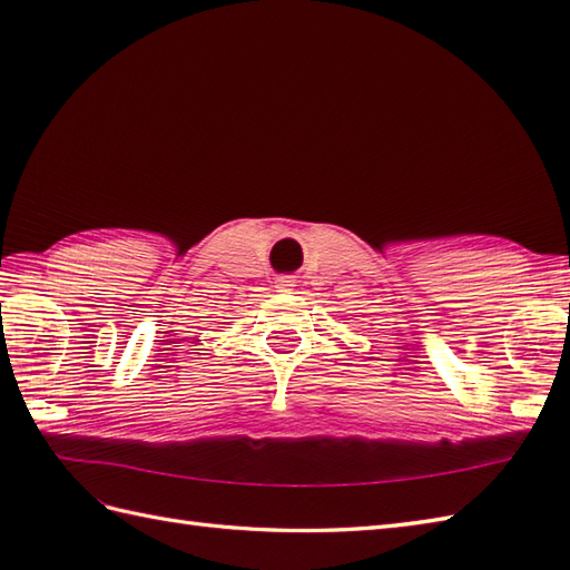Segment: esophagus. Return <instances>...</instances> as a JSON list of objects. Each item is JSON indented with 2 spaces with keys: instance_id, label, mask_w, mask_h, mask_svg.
Instances as JSON below:
<instances>
[{
  "instance_id": "1",
  "label": "esophagus",
  "mask_w": 570,
  "mask_h": 570,
  "mask_svg": "<svg viewBox=\"0 0 570 570\" xmlns=\"http://www.w3.org/2000/svg\"><path fill=\"white\" fill-rule=\"evenodd\" d=\"M294 286H296V276H276V282H274V288L284 291V294L294 291Z\"/></svg>"
}]
</instances>
